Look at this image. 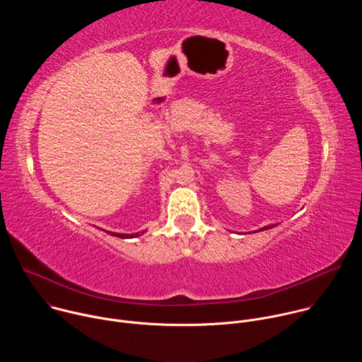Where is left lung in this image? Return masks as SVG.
Listing matches in <instances>:
<instances>
[{"label": "left lung", "instance_id": "1", "mask_svg": "<svg viewBox=\"0 0 362 362\" xmlns=\"http://www.w3.org/2000/svg\"><path fill=\"white\" fill-rule=\"evenodd\" d=\"M271 228H274V225H269V226H265V228H261L259 230H265V229H271Z\"/></svg>", "mask_w": 362, "mask_h": 362}]
</instances>
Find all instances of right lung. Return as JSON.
Segmentation results:
<instances>
[{
    "label": "right lung",
    "mask_w": 362,
    "mask_h": 362,
    "mask_svg": "<svg viewBox=\"0 0 362 362\" xmlns=\"http://www.w3.org/2000/svg\"><path fill=\"white\" fill-rule=\"evenodd\" d=\"M146 230H143V232H137V233H113V232H107L109 235H112V236H117V238H122V239H132V238H137V236H140V235H143Z\"/></svg>",
    "instance_id": "add662e5"
}]
</instances>
